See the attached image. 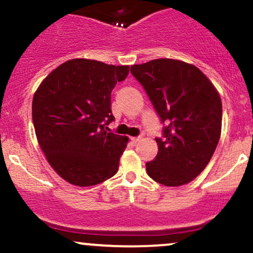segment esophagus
Returning a JSON list of instances; mask_svg holds the SVG:
<instances>
[{
    "mask_svg": "<svg viewBox=\"0 0 253 253\" xmlns=\"http://www.w3.org/2000/svg\"><path fill=\"white\" fill-rule=\"evenodd\" d=\"M130 140H132L133 144H136L141 140V136H133V138H130Z\"/></svg>",
    "mask_w": 253,
    "mask_h": 253,
    "instance_id": "esophagus-1",
    "label": "esophagus"
}]
</instances>
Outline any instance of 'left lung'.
I'll return each instance as SVG.
<instances>
[{
	"label": "left lung",
	"mask_w": 253,
	"mask_h": 253,
	"mask_svg": "<svg viewBox=\"0 0 253 253\" xmlns=\"http://www.w3.org/2000/svg\"><path fill=\"white\" fill-rule=\"evenodd\" d=\"M162 123L158 153L146 163L153 181L178 187L193 181L210 163L221 134L219 92L195 65L161 58L130 66Z\"/></svg>",
	"instance_id": "obj_1"
}]
</instances>
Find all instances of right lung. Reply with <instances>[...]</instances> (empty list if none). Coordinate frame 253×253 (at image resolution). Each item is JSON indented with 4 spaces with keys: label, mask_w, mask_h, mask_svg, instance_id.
Returning <instances> with one entry per match:
<instances>
[{
    "label": "right lung",
    "mask_w": 253,
    "mask_h": 253,
    "mask_svg": "<svg viewBox=\"0 0 253 253\" xmlns=\"http://www.w3.org/2000/svg\"><path fill=\"white\" fill-rule=\"evenodd\" d=\"M128 65L68 60L42 81L32 102L36 135L53 170L78 187L102 183L118 172L128 138L107 132L114 120L112 90Z\"/></svg>",
    "instance_id": "1"
}]
</instances>
